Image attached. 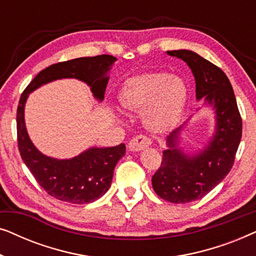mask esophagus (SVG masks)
I'll use <instances>...</instances> for the list:
<instances>
[{
	"label": "esophagus",
	"instance_id": "esophagus-1",
	"mask_svg": "<svg viewBox=\"0 0 256 256\" xmlns=\"http://www.w3.org/2000/svg\"><path fill=\"white\" fill-rule=\"evenodd\" d=\"M152 144V140L149 138H146V135L140 134L138 136H135L134 138L130 140L129 142L128 148L132 150V152H140V150H143Z\"/></svg>",
	"mask_w": 256,
	"mask_h": 256
}]
</instances>
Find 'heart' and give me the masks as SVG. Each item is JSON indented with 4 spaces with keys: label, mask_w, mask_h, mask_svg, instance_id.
Listing matches in <instances>:
<instances>
[{
    "label": "heart",
    "mask_w": 256,
    "mask_h": 256,
    "mask_svg": "<svg viewBox=\"0 0 256 256\" xmlns=\"http://www.w3.org/2000/svg\"><path fill=\"white\" fill-rule=\"evenodd\" d=\"M124 110H146L144 124L154 132L170 130L186 106L188 88L184 79L166 72H146L127 79L118 92Z\"/></svg>",
    "instance_id": "1"
}]
</instances>
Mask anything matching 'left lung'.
<instances>
[{"instance_id": "1", "label": "left lung", "mask_w": 256, "mask_h": 256, "mask_svg": "<svg viewBox=\"0 0 256 256\" xmlns=\"http://www.w3.org/2000/svg\"><path fill=\"white\" fill-rule=\"evenodd\" d=\"M184 60L196 80V98L214 108L216 132L208 146L190 156L177 149L182 127L168 136L169 149L163 152L158 170L152 178V188L164 200L185 204L200 199L227 176L242 135V120L228 78L218 66L188 50L168 51Z\"/></svg>"}]
</instances>
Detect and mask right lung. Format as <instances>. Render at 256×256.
<instances>
[{
	"mask_svg": "<svg viewBox=\"0 0 256 256\" xmlns=\"http://www.w3.org/2000/svg\"><path fill=\"white\" fill-rule=\"evenodd\" d=\"M110 54L82 57L57 62L34 76L20 96L17 107V143L23 162L37 183L51 197L72 204L92 202L106 194L112 184L114 168L126 154L124 143L110 148H90L71 160H56L38 152L30 141L24 122V104L29 93L62 78H76L90 86L98 100L104 99L112 65Z\"/></svg>",
	"mask_w": 256,
	"mask_h": 256,
	"instance_id": "obj_1",
	"label": "right lung"
}]
</instances>
